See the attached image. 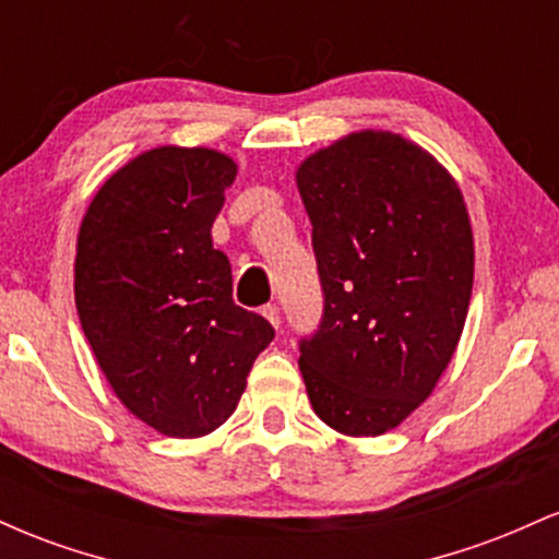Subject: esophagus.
Returning <instances> with one entry per match:
<instances>
[{
    "label": "esophagus",
    "mask_w": 559,
    "mask_h": 559,
    "mask_svg": "<svg viewBox=\"0 0 559 559\" xmlns=\"http://www.w3.org/2000/svg\"><path fill=\"white\" fill-rule=\"evenodd\" d=\"M262 316H265L267 320H271V323L275 325V329H278V325H281V307H278V305H273V301H271V305L262 307Z\"/></svg>",
    "instance_id": "obj_1"
}]
</instances>
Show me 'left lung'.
I'll list each match as a JSON object with an SVG mask.
<instances>
[{
    "label": "left lung",
    "mask_w": 559,
    "mask_h": 559,
    "mask_svg": "<svg viewBox=\"0 0 559 559\" xmlns=\"http://www.w3.org/2000/svg\"><path fill=\"white\" fill-rule=\"evenodd\" d=\"M323 316L299 338L318 418L381 436L428 400L473 292V230L457 183L413 141L352 133L297 170Z\"/></svg>",
    "instance_id": "1"
}]
</instances>
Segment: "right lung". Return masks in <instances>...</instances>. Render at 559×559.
<instances>
[{
	"label": "right lung",
	"instance_id": "right-lung-1",
	"mask_svg": "<svg viewBox=\"0 0 559 559\" xmlns=\"http://www.w3.org/2000/svg\"><path fill=\"white\" fill-rule=\"evenodd\" d=\"M236 178L215 150L159 146L96 191L81 223L75 307L118 400L159 433L215 431L275 331L230 299L213 223Z\"/></svg>",
	"mask_w": 559,
	"mask_h": 559
}]
</instances>
